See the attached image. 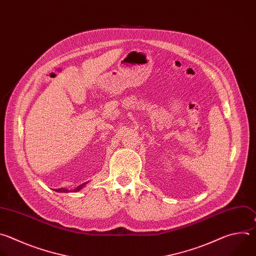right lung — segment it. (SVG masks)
I'll list each match as a JSON object with an SVG mask.
<instances>
[{"label":"right lung","mask_w":256,"mask_h":256,"mask_svg":"<svg viewBox=\"0 0 256 256\" xmlns=\"http://www.w3.org/2000/svg\"><path fill=\"white\" fill-rule=\"evenodd\" d=\"M86 182H84V184H80L78 186H76V188H74V190H68V188H56V192H78V190H80L84 186H86Z\"/></svg>","instance_id":"obj_1"}]
</instances>
